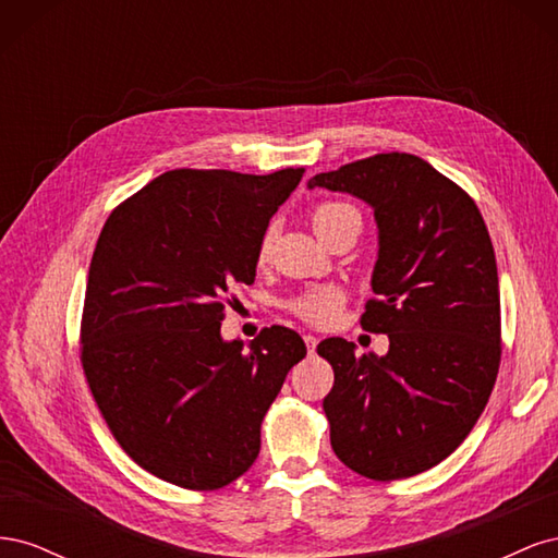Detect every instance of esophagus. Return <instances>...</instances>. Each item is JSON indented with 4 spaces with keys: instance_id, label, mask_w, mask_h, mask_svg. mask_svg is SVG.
Instances as JSON below:
<instances>
[{
    "instance_id": "1",
    "label": "esophagus",
    "mask_w": 558,
    "mask_h": 558,
    "mask_svg": "<svg viewBox=\"0 0 558 558\" xmlns=\"http://www.w3.org/2000/svg\"><path fill=\"white\" fill-rule=\"evenodd\" d=\"M305 344H307L310 356H314V353H316V344H318V337H314V335H305Z\"/></svg>"
}]
</instances>
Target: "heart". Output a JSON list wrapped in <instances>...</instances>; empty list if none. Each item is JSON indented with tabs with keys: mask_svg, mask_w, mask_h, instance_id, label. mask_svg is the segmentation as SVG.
Here are the masks:
<instances>
[{
	"mask_svg": "<svg viewBox=\"0 0 558 558\" xmlns=\"http://www.w3.org/2000/svg\"><path fill=\"white\" fill-rule=\"evenodd\" d=\"M349 221H361V211L349 205V202H318V205L312 209V228L320 240H328L330 234L342 228ZM269 248H272V230H265L263 238L258 242V260H267ZM342 307V293L337 289H330V286H316V289H307L298 293L295 298L289 300V310L305 320L310 326L316 328H326L340 314Z\"/></svg>",
	"mask_w": 558,
	"mask_h": 558,
	"instance_id": "obj_1",
	"label": "heart"
}]
</instances>
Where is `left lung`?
<instances>
[{"mask_svg":"<svg viewBox=\"0 0 558 558\" xmlns=\"http://www.w3.org/2000/svg\"><path fill=\"white\" fill-rule=\"evenodd\" d=\"M365 199L379 226L377 298L361 326L388 335L381 359L342 337L316 347L335 373L324 398L330 445L375 482L445 461L484 412L500 367V291L484 218L459 183L410 154H377L316 174Z\"/></svg>","mask_w":558,"mask_h":558,"instance_id":"8db88e82","label":"left lung"}]
</instances>
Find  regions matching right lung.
<instances>
[{"label":"right lung","instance_id":"1","mask_svg":"<svg viewBox=\"0 0 558 558\" xmlns=\"http://www.w3.org/2000/svg\"><path fill=\"white\" fill-rule=\"evenodd\" d=\"M302 174L172 170L99 232L81 365L116 442L150 475L216 492L256 461L263 418L307 347L272 326L244 349L221 340V320L232 286L256 279L258 242Z\"/></svg>","mask_w":558,"mask_h":558}]
</instances>
